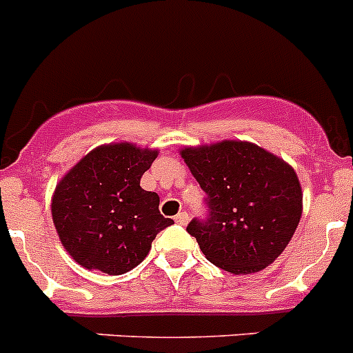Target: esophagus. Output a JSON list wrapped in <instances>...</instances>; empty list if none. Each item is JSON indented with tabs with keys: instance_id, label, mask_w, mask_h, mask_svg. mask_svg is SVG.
Wrapping results in <instances>:
<instances>
[{
	"instance_id": "34e87169",
	"label": "esophagus",
	"mask_w": 353,
	"mask_h": 353,
	"mask_svg": "<svg viewBox=\"0 0 353 353\" xmlns=\"http://www.w3.org/2000/svg\"><path fill=\"white\" fill-rule=\"evenodd\" d=\"M174 222H176V224H180V225H185L187 222H189V213H187V212L176 213V215H174Z\"/></svg>"
}]
</instances>
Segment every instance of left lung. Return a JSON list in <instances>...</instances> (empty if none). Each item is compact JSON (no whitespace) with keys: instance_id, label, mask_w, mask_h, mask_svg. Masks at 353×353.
Listing matches in <instances>:
<instances>
[{"instance_id":"1","label":"left lung","mask_w":353,"mask_h":353,"mask_svg":"<svg viewBox=\"0 0 353 353\" xmlns=\"http://www.w3.org/2000/svg\"><path fill=\"white\" fill-rule=\"evenodd\" d=\"M180 154L206 192L208 215L187 225L205 257L232 274L257 273L274 263L303 213L292 166L240 140L185 147Z\"/></svg>"}]
</instances>
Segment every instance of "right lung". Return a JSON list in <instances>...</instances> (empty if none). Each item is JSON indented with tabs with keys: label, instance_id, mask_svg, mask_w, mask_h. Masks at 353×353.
<instances>
[{
	"label": "right lung",
	"instance_id": "right-lung-1",
	"mask_svg": "<svg viewBox=\"0 0 353 353\" xmlns=\"http://www.w3.org/2000/svg\"><path fill=\"white\" fill-rule=\"evenodd\" d=\"M159 152L132 143L90 150L64 174L52 198V221L80 266L122 274L148 255L157 232L173 224L159 196L140 187Z\"/></svg>",
	"mask_w": 353,
	"mask_h": 353
}]
</instances>
